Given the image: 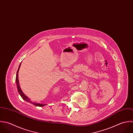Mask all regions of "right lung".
Instances as JSON below:
<instances>
[{"label": "right lung", "mask_w": 133, "mask_h": 133, "mask_svg": "<svg viewBox=\"0 0 133 133\" xmlns=\"http://www.w3.org/2000/svg\"><path fill=\"white\" fill-rule=\"evenodd\" d=\"M21 64H20L19 67H18V69L17 70V73H16V86H17V90H18V91L20 94V95L22 96V97L25 101H27V102H29V103L34 104V105L35 106H40V107H42V106H44L45 105V104H38V103H34L32 102H31L29 98H28V97L27 96H26L24 93L23 92V91H22L21 89L20 88V86H19V82H18V71H19V68L21 66Z\"/></svg>", "instance_id": "right-lung-1"}]
</instances>
